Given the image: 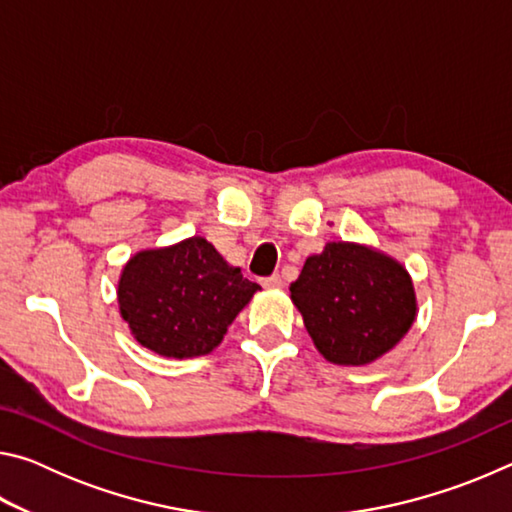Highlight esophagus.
Returning a JSON list of instances; mask_svg holds the SVG:
<instances>
[{
	"instance_id": "1",
	"label": "esophagus",
	"mask_w": 512,
	"mask_h": 512,
	"mask_svg": "<svg viewBox=\"0 0 512 512\" xmlns=\"http://www.w3.org/2000/svg\"><path fill=\"white\" fill-rule=\"evenodd\" d=\"M262 284H264V287H268V289H280L282 284H284V280H282V275H280V273H273V275L264 277Z\"/></svg>"
}]
</instances>
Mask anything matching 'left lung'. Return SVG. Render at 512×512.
Returning a JSON list of instances; mask_svg holds the SVG:
<instances>
[{"label":"left lung","instance_id":"8db88e82","mask_svg":"<svg viewBox=\"0 0 512 512\" xmlns=\"http://www.w3.org/2000/svg\"><path fill=\"white\" fill-rule=\"evenodd\" d=\"M318 352L339 366H363L400 343L415 318L409 273L359 244L332 241L307 257L289 287Z\"/></svg>","mask_w":512,"mask_h":512}]
</instances>
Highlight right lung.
Segmentation results:
<instances>
[{
	"label": "right lung",
	"instance_id": "1",
	"mask_svg": "<svg viewBox=\"0 0 512 512\" xmlns=\"http://www.w3.org/2000/svg\"><path fill=\"white\" fill-rule=\"evenodd\" d=\"M255 291L259 284L225 262L210 241L192 237L131 257L117 300L137 343L185 359L210 354Z\"/></svg>",
	"mask_w": 512,
	"mask_h": 512
}]
</instances>
